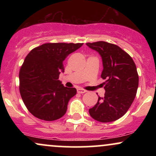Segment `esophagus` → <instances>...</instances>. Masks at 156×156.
<instances>
[{
    "instance_id": "obj_1",
    "label": "esophagus",
    "mask_w": 156,
    "mask_h": 156,
    "mask_svg": "<svg viewBox=\"0 0 156 156\" xmlns=\"http://www.w3.org/2000/svg\"><path fill=\"white\" fill-rule=\"evenodd\" d=\"M77 92L79 93V94H83V93L87 92V91L85 90V89H77Z\"/></svg>"
}]
</instances>
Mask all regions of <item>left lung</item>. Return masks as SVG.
<instances>
[{
  "label": "left lung",
  "mask_w": 156,
  "mask_h": 156,
  "mask_svg": "<svg viewBox=\"0 0 156 156\" xmlns=\"http://www.w3.org/2000/svg\"><path fill=\"white\" fill-rule=\"evenodd\" d=\"M87 45L101 55L103 69L101 78L105 90L103 98L89 108L93 119L110 122L122 117L128 112L136 95L139 76L133 58L116 44L99 41Z\"/></svg>",
  "instance_id": "left-lung-1"
}]
</instances>
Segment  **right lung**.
<instances>
[{
	"instance_id": "1",
	"label": "right lung",
	"mask_w": 156,
	"mask_h": 156,
	"mask_svg": "<svg viewBox=\"0 0 156 156\" xmlns=\"http://www.w3.org/2000/svg\"><path fill=\"white\" fill-rule=\"evenodd\" d=\"M83 43H45L34 48L20 69V93L27 109L45 121L60 119L65 114L76 89L67 88L58 79L64 72L63 62Z\"/></svg>"
}]
</instances>
